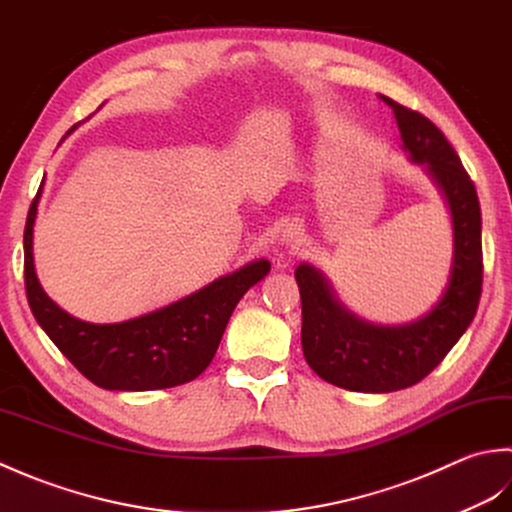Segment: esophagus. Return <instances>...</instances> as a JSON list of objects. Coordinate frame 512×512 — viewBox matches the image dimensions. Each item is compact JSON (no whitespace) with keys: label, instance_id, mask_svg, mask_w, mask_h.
Segmentation results:
<instances>
[{"label":"esophagus","instance_id":"obj_1","mask_svg":"<svg viewBox=\"0 0 512 512\" xmlns=\"http://www.w3.org/2000/svg\"><path fill=\"white\" fill-rule=\"evenodd\" d=\"M302 232H305V229H302L298 221H291L283 227V232H280V249L276 254L280 260L298 252V247L302 245Z\"/></svg>","mask_w":512,"mask_h":512}]
</instances>
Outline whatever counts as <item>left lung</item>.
Here are the masks:
<instances>
[{
    "mask_svg": "<svg viewBox=\"0 0 512 512\" xmlns=\"http://www.w3.org/2000/svg\"><path fill=\"white\" fill-rule=\"evenodd\" d=\"M382 101L395 114L404 150L415 163L426 165L446 196L455 254L442 300L404 327L369 325L349 314L333 298L320 271L298 265L305 360L322 380L362 393H391L424 380L473 322L484 280L482 210L460 156L424 114L389 97Z\"/></svg>",
    "mask_w": 512,
    "mask_h": 512,
    "instance_id": "8db88e82",
    "label": "left lung"
}]
</instances>
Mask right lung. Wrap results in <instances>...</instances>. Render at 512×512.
<instances>
[{
  "label": "right lung",
  "mask_w": 512,
  "mask_h": 512,
  "mask_svg": "<svg viewBox=\"0 0 512 512\" xmlns=\"http://www.w3.org/2000/svg\"><path fill=\"white\" fill-rule=\"evenodd\" d=\"M37 201L39 194L30 205L24 229V283L30 311L79 373L108 391L170 389L198 378L212 362L238 300L271 267L269 260H256L170 307L117 325H90L59 309L39 285L33 263Z\"/></svg>",
  "instance_id": "1"
}]
</instances>
